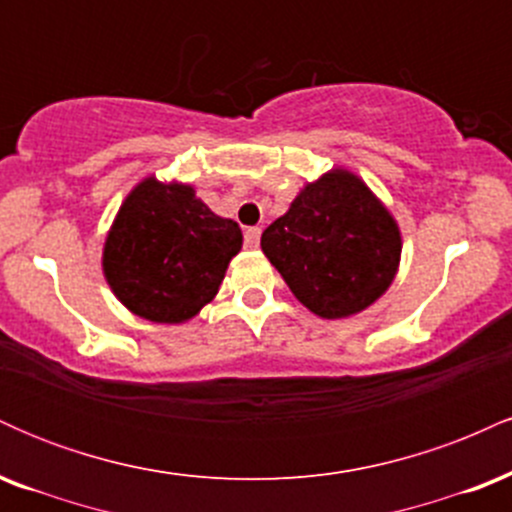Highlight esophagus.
I'll use <instances>...</instances> for the list:
<instances>
[{
    "label": "esophagus",
    "instance_id": "esophagus-1",
    "mask_svg": "<svg viewBox=\"0 0 512 512\" xmlns=\"http://www.w3.org/2000/svg\"><path fill=\"white\" fill-rule=\"evenodd\" d=\"M260 238H262V228H248V231H245V248H250V250H255V248H260Z\"/></svg>",
    "mask_w": 512,
    "mask_h": 512
}]
</instances>
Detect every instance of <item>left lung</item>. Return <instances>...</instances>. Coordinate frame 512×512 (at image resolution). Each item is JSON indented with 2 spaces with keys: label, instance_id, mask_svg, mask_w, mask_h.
Segmentation results:
<instances>
[{
  "label": "left lung",
  "instance_id": "1",
  "mask_svg": "<svg viewBox=\"0 0 512 512\" xmlns=\"http://www.w3.org/2000/svg\"><path fill=\"white\" fill-rule=\"evenodd\" d=\"M260 245L293 296L325 320L358 315L378 301L402 257L395 216L346 168L305 182Z\"/></svg>",
  "mask_w": 512,
  "mask_h": 512
}]
</instances>
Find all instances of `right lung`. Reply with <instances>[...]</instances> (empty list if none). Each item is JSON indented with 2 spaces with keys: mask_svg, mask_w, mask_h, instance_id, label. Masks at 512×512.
<instances>
[{
  "mask_svg": "<svg viewBox=\"0 0 512 512\" xmlns=\"http://www.w3.org/2000/svg\"><path fill=\"white\" fill-rule=\"evenodd\" d=\"M240 248L238 223L216 216L195 187L149 175L125 197L105 236L103 274L129 313L180 325L214 301Z\"/></svg>",
  "mask_w": 512,
  "mask_h": 512,
  "instance_id": "add662e5",
  "label": "right lung"
}]
</instances>
